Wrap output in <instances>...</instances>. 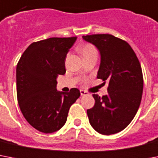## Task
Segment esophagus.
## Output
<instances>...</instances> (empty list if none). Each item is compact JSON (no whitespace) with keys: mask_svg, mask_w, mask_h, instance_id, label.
<instances>
[{"mask_svg":"<svg viewBox=\"0 0 158 158\" xmlns=\"http://www.w3.org/2000/svg\"><path fill=\"white\" fill-rule=\"evenodd\" d=\"M80 93H81V96H83V95H87V94H89V93H88V92L85 91V90H83V89H81Z\"/></svg>","mask_w":158,"mask_h":158,"instance_id":"obj_1","label":"esophagus"}]
</instances>
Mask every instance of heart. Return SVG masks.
<instances>
[{"label":"heart","instance_id":"1","mask_svg":"<svg viewBox=\"0 0 158 158\" xmlns=\"http://www.w3.org/2000/svg\"><path fill=\"white\" fill-rule=\"evenodd\" d=\"M79 51L82 55L83 59L91 57V56H97L98 52H97L96 48L91 44L85 43L81 45L79 47Z\"/></svg>","mask_w":158,"mask_h":158}]
</instances>
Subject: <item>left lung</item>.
I'll use <instances>...</instances> for the list:
<instances>
[{"instance_id":"obj_1","label":"left lung","mask_w":158,"mask_h":158,"mask_svg":"<svg viewBox=\"0 0 158 158\" xmlns=\"http://www.w3.org/2000/svg\"><path fill=\"white\" fill-rule=\"evenodd\" d=\"M100 53L97 78L108 81V94H94V107L87 110L91 127L109 135L124 130L135 116L143 94L142 69L133 49L127 41L110 34L83 36Z\"/></svg>"}]
</instances>
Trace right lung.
<instances>
[{
	"label": "right lung",
	"mask_w": 158,
	"mask_h": 158,
	"mask_svg": "<svg viewBox=\"0 0 158 158\" xmlns=\"http://www.w3.org/2000/svg\"><path fill=\"white\" fill-rule=\"evenodd\" d=\"M76 40L77 36L51 37L33 42L17 64L20 110L29 124L42 133H53L64 127L69 108L81 95L77 88L69 93L56 89V79L66 73V55Z\"/></svg>",
	"instance_id": "obj_1"
}]
</instances>
